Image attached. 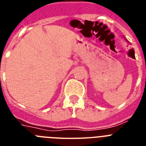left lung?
Returning a JSON list of instances; mask_svg holds the SVG:
<instances>
[{"mask_svg": "<svg viewBox=\"0 0 146 146\" xmlns=\"http://www.w3.org/2000/svg\"><path fill=\"white\" fill-rule=\"evenodd\" d=\"M128 55H129V57L132 58H135V51H134V49H131V50H129Z\"/></svg>", "mask_w": 146, "mask_h": 146, "instance_id": "8db88e82", "label": "left lung"}]
</instances>
